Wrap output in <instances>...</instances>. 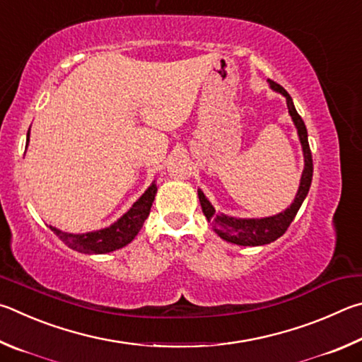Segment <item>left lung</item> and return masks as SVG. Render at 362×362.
Segmentation results:
<instances>
[{
  "instance_id": "1",
  "label": "left lung",
  "mask_w": 362,
  "mask_h": 362,
  "mask_svg": "<svg viewBox=\"0 0 362 362\" xmlns=\"http://www.w3.org/2000/svg\"><path fill=\"white\" fill-rule=\"evenodd\" d=\"M270 87L275 92H280L284 98H286V105L293 122L297 129V135H299L302 151H303V160H305V167L302 171L300 177V186L299 191L296 194V199L286 210L275 214V216L261 218V219H242V218H232L226 216V214H218L213 205L208 202L205 194L199 189V200L202 205V211H204L208 223L213 224L214 232L218 235L226 240V242L240 245V246H261L269 245L275 242L276 238H280L284 232L288 230V227L293 223L297 211L302 205V202L305 200L307 194L310 191V185H312V176H313V160H312V151H310L308 144V135H307V127L303 124L299 112L296 111V106L293 103L291 95L284 90V88L276 84V82L269 79Z\"/></svg>"
}]
</instances>
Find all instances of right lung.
Here are the masks:
<instances>
[{
    "label": "right lung",
    "mask_w": 362,
    "mask_h": 362,
    "mask_svg": "<svg viewBox=\"0 0 362 362\" xmlns=\"http://www.w3.org/2000/svg\"><path fill=\"white\" fill-rule=\"evenodd\" d=\"M28 141L30 130L27 133V146ZM156 194L157 186L156 182H152L148 187V191L132 205L130 210L127 211L124 216H120L116 223L111 224L110 227H105V229L87 233H68L50 226V230H52L63 243L69 246V248L79 252H86V255H105V252L120 250L124 248L125 245H129L132 240L136 237V233L141 230L146 218L149 216Z\"/></svg>",
    "instance_id": "right-lung-1"
}]
</instances>
